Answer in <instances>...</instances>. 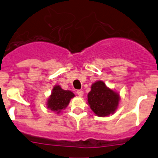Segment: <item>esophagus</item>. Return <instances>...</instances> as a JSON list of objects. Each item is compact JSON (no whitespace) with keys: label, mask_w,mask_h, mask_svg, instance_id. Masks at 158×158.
Segmentation results:
<instances>
[{"label":"esophagus","mask_w":158,"mask_h":158,"mask_svg":"<svg viewBox=\"0 0 158 158\" xmlns=\"http://www.w3.org/2000/svg\"><path fill=\"white\" fill-rule=\"evenodd\" d=\"M77 95L80 96V97L83 96L84 95V92L82 91V90H77Z\"/></svg>","instance_id":"34e87169"}]
</instances>
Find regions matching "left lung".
<instances>
[{"label":"left lung","instance_id":"obj_1","mask_svg":"<svg viewBox=\"0 0 158 158\" xmlns=\"http://www.w3.org/2000/svg\"><path fill=\"white\" fill-rule=\"evenodd\" d=\"M120 96L117 92L107 87L104 81H97L91 86L88 94V104L97 116L114 114L118 108Z\"/></svg>","mask_w":158,"mask_h":158}]
</instances>
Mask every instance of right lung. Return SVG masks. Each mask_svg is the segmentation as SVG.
Here are the masks:
<instances>
[{
    "instance_id": "1",
    "label": "right lung",
    "mask_w": 158,
    "mask_h": 158,
    "mask_svg": "<svg viewBox=\"0 0 158 158\" xmlns=\"http://www.w3.org/2000/svg\"><path fill=\"white\" fill-rule=\"evenodd\" d=\"M75 95L69 90H64L60 85H55L52 89L51 96L47 101V107L52 111L59 114L69 105V101Z\"/></svg>"
}]
</instances>
